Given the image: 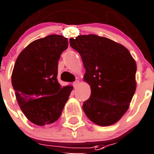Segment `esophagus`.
<instances>
[{"label": "esophagus", "instance_id": "34e87169", "mask_svg": "<svg viewBox=\"0 0 154 154\" xmlns=\"http://www.w3.org/2000/svg\"><path fill=\"white\" fill-rule=\"evenodd\" d=\"M79 80L75 81V82H74V83H73L74 87H75V88H76V87H77L79 86Z\"/></svg>", "mask_w": 154, "mask_h": 154}]
</instances>
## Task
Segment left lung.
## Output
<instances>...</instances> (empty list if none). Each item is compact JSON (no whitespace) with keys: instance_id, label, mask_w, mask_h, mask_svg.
I'll return each mask as SVG.
<instances>
[{"instance_id":"obj_1","label":"left lung","mask_w":154,"mask_h":154,"mask_svg":"<svg viewBox=\"0 0 154 154\" xmlns=\"http://www.w3.org/2000/svg\"><path fill=\"white\" fill-rule=\"evenodd\" d=\"M70 45L81 56L86 69L83 79L91 90L83 111L98 126L116 123L127 111L136 91L135 60L123 45L93 34L71 38Z\"/></svg>"}]
</instances>
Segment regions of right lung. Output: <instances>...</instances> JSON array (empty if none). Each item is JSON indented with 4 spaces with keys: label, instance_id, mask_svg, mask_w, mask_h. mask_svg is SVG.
I'll return each instance as SVG.
<instances>
[{
    "label": "right lung",
    "instance_id": "add662e5",
    "mask_svg": "<svg viewBox=\"0 0 154 154\" xmlns=\"http://www.w3.org/2000/svg\"><path fill=\"white\" fill-rule=\"evenodd\" d=\"M67 47V38L49 35L28 44L16 60L12 85L17 103L36 126L58 120L73 90L69 85L61 87L57 80L58 61Z\"/></svg>",
    "mask_w": 154,
    "mask_h": 154
}]
</instances>
